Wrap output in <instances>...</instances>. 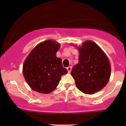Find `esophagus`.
<instances>
[{"mask_svg":"<svg viewBox=\"0 0 126 126\" xmlns=\"http://www.w3.org/2000/svg\"><path fill=\"white\" fill-rule=\"evenodd\" d=\"M67 69L68 72H71V71H72V67H71V66H69V67H68L67 68Z\"/></svg>","mask_w":126,"mask_h":126,"instance_id":"esophagus-1","label":"esophagus"}]
</instances>
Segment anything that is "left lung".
<instances>
[{"label":"left lung","instance_id":"obj_1","mask_svg":"<svg viewBox=\"0 0 126 126\" xmlns=\"http://www.w3.org/2000/svg\"><path fill=\"white\" fill-rule=\"evenodd\" d=\"M78 49L79 63L74 66L71 75L78 89L85 94H94L108 84L110 62L102 49L92 41H86Z\"/></svg>","mask_w":126,"mask_h":126}]
</instances>
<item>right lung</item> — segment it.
<instances>
[{
  "label": "right lung",
  "mask_w": 126,
  "mask_h": 126,
  "mask_svg": "<svg viewBox=\"0 0 126 126\" xmlns=\"http://www.w3.org/2000/svg\"><path fill=\"white\" fill-rule=\"evenodd\" d=\"M60 45L53 40L38 44L23 64L24 78L34 91L49 94L58 86L61 76L67 73L62 60L56 56Z\"/></svg>",
  "instance_id": "1"
}]
</instances>
